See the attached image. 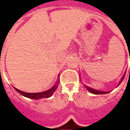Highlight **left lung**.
<instances>
[{
    "label": "left lung",
    "mask_w": 130,
    "mask_h": 130,
    "mask_svg": "<svg viewBox=\"0 0 130 130\" xmlns=\"http://www.w3.org/2000/svg\"><path fill=\"white\" fill-rule=\"evenodd\" d=\"M129 72H130V70H129ZM124 77H125V75H124L123 76V78H121V81H120V83H119V84H121V83L123 81V80L124 79ZM85 87H86V89H87L89 92H90L91 93H92V94H107V93H109V92H102V91H99V90H96V89H92V88H91V87H87V86H85Z\"/></svg>",
    "instance_id": "left-lung-1"
}]
</instances>
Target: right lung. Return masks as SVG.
<instances>
[{"label":"right lung","instance_id":"right-lung-1","mask_svg":"<svg viewBox=\"0 0 130 130\" xmlns=\"http://www.w3.org/2000/svg\"><path fill=\"white\" fill-rule=\"evenodd\" d=\"M58 83V82H56L55 85L54 87H52L51 89H48V90H47L45 92H38V93H27V92L21 91V90L16 89L15 87H14V89H16L19 94L23 95V96H25L27 98H29V99H32L38 100L41 99H44V98H49V97H50L54 94V92H55L56 89H57Z\"/></svg>","mask_w":130,"mask_h":130}]
</instances>
